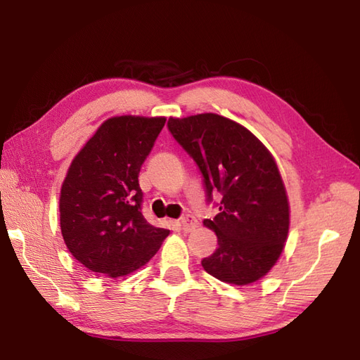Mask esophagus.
Listing matches in <instances>:
<instances>
[{
  "label": "esophagus",
  "mask_w": 360,
  "mask_h": 360,
  "mask_svg": "<svg viewBox=\"0 0 360 360\" xmlns=\"http://www.w3.org/2000/svg\"><path fill=\"white\" fill-rule=\"evenodd\" d=\"M181 224L186 232H192L193 229L198 226V219L192 215H184L181 218Z\"/></svg>",
  "instance_id": "34e87169"
}]
</instances>
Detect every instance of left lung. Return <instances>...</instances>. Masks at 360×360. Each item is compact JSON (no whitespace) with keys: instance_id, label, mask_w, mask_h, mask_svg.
Masks as SVG:
<instances>
[{"instance_id":"1","label":"left lung","mask_w":360,"mask_h":360,"mask_svg":"<svg viewBox=\"0 0 360 360\" xmlns=\"http://www.w3.org/2000/svg\"><path fill=\"white\" fill-rule=\"evenodd\" d=\"M168 131L202 174L205 200L219 213L204 219L218 249L201 264L213 277L249 285L271 271L285 248L289 204L271 153L236 122L213 112L168 119Z\"/></svg>"}]
</instances>
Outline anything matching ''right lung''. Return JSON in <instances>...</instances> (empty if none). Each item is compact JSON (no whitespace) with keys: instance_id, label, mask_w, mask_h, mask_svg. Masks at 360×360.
I'll return each mask as SVG.
<instances>
[{"instance_id":"1","label":"right lung","mask_w":360,"mask_h":360,"mask_svg":"<svg viewBox=\"0 0 360 360\" xmlns=\"http://www.w3.org/2000/svg\"><path fill=\"white\" fill-rule=\"evenodd\" d=\"M165 117H111L74 158L60 195V227L89 271L122 277L150 262L170 231L142 215L139 172Z\"/></svg>"}]
</instances>
